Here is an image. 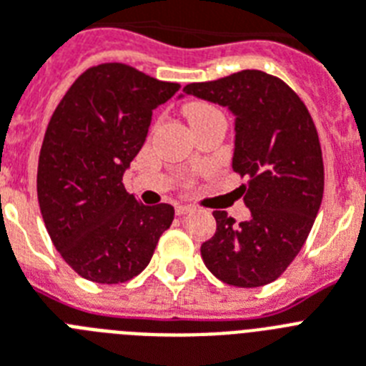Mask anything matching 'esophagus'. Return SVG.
<instances>
[{
	"label": "esophagus",
	"mask_w": 366,
	"mask_h": 366,
	"mask_svg": "<svg viewBox=\"0 0 366 366\" xmlns=\"http://www.w3.org/2000/svg\"><path fill=\"white\" fill-rule=\"evenodd\" d=\"M190 211H192V205H183V204L176 205V213H177V215H179V217L187 215V213H190Z\"/></svg>",
	"instance_id": "34e87169"
}]
</instances>
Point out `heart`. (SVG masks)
<instances>
[{"label": "heart", "instance_id": "heart-1", "mask_svg": "<svg viewBox=\"0 0 366 366\" xmlns=\"http://www.w3.org/2000/svg\"><path fill=\"white\" fill-rule=\"evenodd\" d=\"M183 112H185L187 119H189V123L192 125V129H196V127L202 125V123L207 122V119H211V117L222 116L219 108H215L213 104H209V102H204V101L187 102L185 108H183Z\"/></svg>", "mask_w": 366, "mask_h": 366}]
</instances>
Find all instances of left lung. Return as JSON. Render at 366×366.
<instances>
[{"instance_id":"left-lung-1","label":"left lung","mask_w":366,"mask_h":366,"mask_svg":"<svg viewBox=\"0 0 366 366\" xmlns=\"http://www.w3.org/2000/svg\"><path fill=\"white\" fill-rule=\"evenodd\" d=\"M183 93L228 107L235 114V174L250 220L235 224L213 211L215 235L202 243V259L217 279L237 288L277 280L299 254L324 196L318 131L301 97L264 71L234 72L194 81Z\"/></svg>"}]
</instances>
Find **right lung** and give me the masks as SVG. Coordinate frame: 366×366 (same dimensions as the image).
<instances>
[{
  "label": "right lung",
  "instance_id": "1",
  "mask_svg": "<svg viewBox=\"0 0 366 366\" xmlns=\"http://www.w3.org/2000/svg\"><path fill=\"white\" fill-rule=\"evenodd\" d=\"M125 63L81 72L48 122L37 168V196L48 235L80 277L99 285L134 279L174 220L170 204L144 205L123 174L146 142L151 114L176 95Z\"/></svg>",
  "mask_w": 366,
  "mask_h": 366
}]
</instances>
